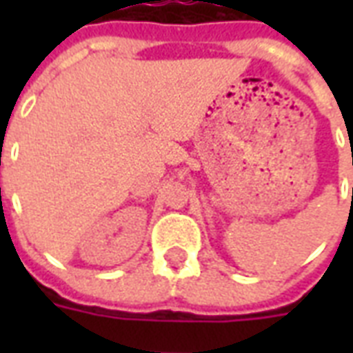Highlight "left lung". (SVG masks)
<instances>
[{"label": "left lung", "instance_id": "1", "mask_svg": "<svg viewBox=\"0 0 353 353\" xmlns=\"http://www.w3.org/2000/svg\"><path fill=\"white\" fill-rule=\"evenodd\" d=\"M352 199H353V188H352Z\"/></svg>", "mask_w": 353, "mask_h": 353}]
</instances>
